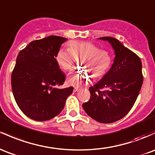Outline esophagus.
<instances>
[{"label":"esophagus","mask_w":155,"mask_h":155,"mask_svg":"<svg viewBox=\"0 0 155 155\" xmlns=\"http://www.w3.org/2000/svg\"><path fill=\"white\" fill-rule=\"evenodd\" d=\"M80 91V89H79V87H75L74 88V92H78Z\"/></svg>","instance_id":"1"}]
</instances>
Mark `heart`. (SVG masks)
<instances>
[{
  "label": "heart",
  "mask_w": 155,
  "mask_h": 155,
  "mask_svg": "<svg viewBox=\"0 0 155 155\" xmlns=\"http://www.w3.org/2000/svg\"><path fill=\"white\" fill-rule=\"evenodd\" d=\"M80 58V65L87 69L94 78L102 76L111 64V56L107 51L100 49L91 42L72 41L68 49H60L56 54V62L62 71L72 69L74 59ZM91 75L86 70L75 71L68 75L67 79L70 85L79 87L87 84Z\"/></svg>",
  "instance_id": "1"
}]
</instances>
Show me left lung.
<instances>
[{"instance_id":"left-lung-1","label":"left lung","mask_w":155,"mask_h":155,"mask_svg":"<svg viewBox=\"0 0 155 155\" xmlns=\"http://www.w3.org/2000/svg\"><path fill=\"white\" fill-rule=\"evenodd\" d=\"M115 51L113 64L102 79L89 88L91 98L82 104L86 113L103 124L117 121L133 107L143 84L142 63L134 52L117 39L99 37ZM105 89L106 91H101Z\"/></svg>"}]
</instances>
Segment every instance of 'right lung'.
I'll return each mask as SVG.
<instances>
[{
  "label": "right lung",
  "mask_w": 155,
  "mask_h": 155,
  "mask_svg": "<svg viewBox=\"0 0 155 155\" xmlns=\"http://www.w3.org/2000/svg\"><path fill=\"white\" fill-rule=\"evenodd\" d=\"M66 40L53 35L35 40L17 57L12 89L19 108L33 120L44 121L59 115L74 91L73 87H57L64 84L65 76L56 62V54Z\"/></svg>",
  "instance_id": "right-lung-1"
}]
</instances>
